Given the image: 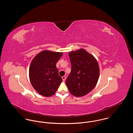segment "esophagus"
Here are the masks:
<instances>
[{
    "label": "esophagus",
    "instance_id": "1",
    "mask_svg": "<svg viewBox=\"0 0 133 133\" xmlns=\"http://www.w3.org/2000/svg\"><path fill=\"white\" fill-rule=\"evenodd\" d=\"M62 79H63V81H65V79H66V77H65V76H63V77H62Z\"/></svg>",
    "mask_w": 133,
    "mask_h": 133
}]
</instances>
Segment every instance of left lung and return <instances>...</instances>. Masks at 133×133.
<instances>
[{"label":"left lung","mask_w":133,"mask_h":133,"mask_svg":"<svg viewBox=\"0 0 133 133\" xmlns=\"http://www.w3.org/2000/svg\"><path fill=\"white\" fill-rule=\"evenodd\" d=\"M71 72L66 80L69 92L75 97L87 95L95 88L100 69L93 55L84 49L69 53Z\"/></svg>","instance_id":"1"}]
</instances>
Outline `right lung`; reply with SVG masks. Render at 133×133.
<instances>
[{
	"label": "right lung",
	"mask_w": 133,
	"mask_h": 133,
	"mask_svg": "<svg viewBox=\"0 0 133 133\" xmlns=\"http://www.w3.org/2000/svg\"><path fill=\"white\" fill-rule=\"evenodd\" d=\"M63 52L43 50L32 59L29 70V79L32 86L40 95L52 96L62 82L56 66Z\"/></svg>",
	"instance_id": "right-lung-1"
}]
</instances>
